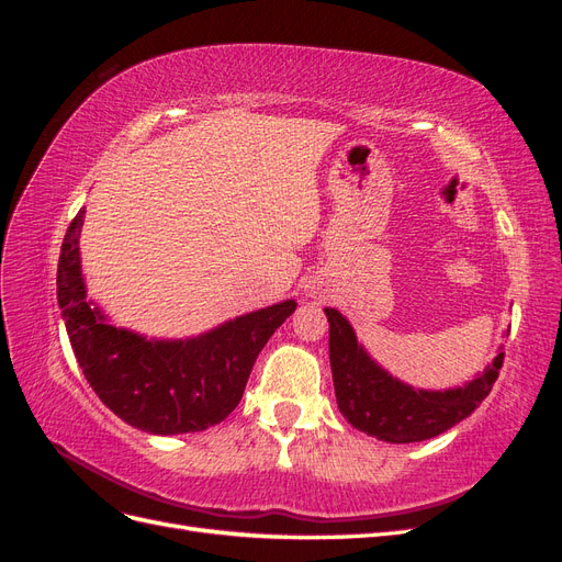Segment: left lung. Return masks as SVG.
<instances>
[{"mask_svg": "<svg viewBox=\"0 0 562 562\" xmlns=\"http://www.w3.org/2000/svg\"><path fill=\"white\" fill-rule=\"evenodd\" d=\"M326 316L339 413L353 429L386 443H417L448 431L483 403L499 378L504 351L464 386L446 391L413 389L370 359L342 314L326 307Z\"/></svg>", "mask_w": 562, "mask_h": 562, "instance_id": "1", "label": "left lung"}]
</instances>
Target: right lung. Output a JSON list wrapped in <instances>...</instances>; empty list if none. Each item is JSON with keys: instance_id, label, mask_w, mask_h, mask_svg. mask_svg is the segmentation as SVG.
Returning <instances> with one entry per match:
<instances>
[{"instance_id": "1", "label": "right lung", "mask_w": 562, "mask_h": 562, "mask_svg": "<svg viewBox=\"0 0 562 562\" xmlns=\"http://www.w3.org/2000/svg\"><path fill=\"white\" fill-rule=\"evenodd\" d=\"M83 213L67 227L56 279L83 378L116 417L140 431L176 436L220 424L239 405L255 359L297 302L271 304L187 339H147L116 328L87 300L79 258Z\"/></svg>"}]
</instances>
